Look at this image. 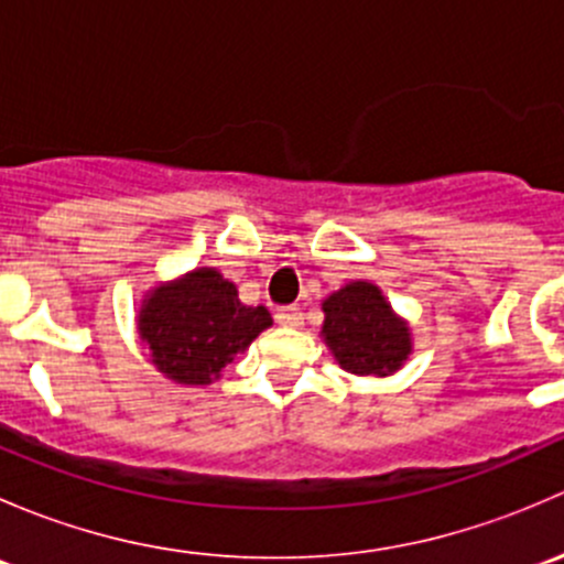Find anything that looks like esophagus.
<instances>
[{
  "instance_id": "1",
  "label": "esophagus",
  "mask_w": 564,
  "mask_h": 564,
  "mask_svg": "<svg viewBox=\"0 0 564 564\" xmlns=\"http://www.w3.org/2000/svg\"><path fill=\"white\" fill-rule=\"evenodd\" d=\"M275 322L283 324V327H300L303 324V311L297 305H286V308L275 311Z\"/></svg>"
}]
</instances>
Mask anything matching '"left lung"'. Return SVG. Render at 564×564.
<instances>
[{"label": "left lung", "mask_w": 564, "mask_h": 564, "mask_svg": "<svg viewBox=\"0 0 564 564\" xmlns=\"http://www.w3.org/2000/svg\"><path fill=\"white\" fill-rule=\"evenodd\" d=\"M324 344L344 371L357 377H390L412 355V333L382 289L351 281L322 303Z\"/></svg>", "instance_id": "left-lung-1"}]
</instances>
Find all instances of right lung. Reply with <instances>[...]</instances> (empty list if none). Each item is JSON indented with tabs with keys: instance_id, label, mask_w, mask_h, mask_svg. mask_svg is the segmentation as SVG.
Masks as SVG:
<instances>
[{
	"instance_id": "add662e5",
	"label": "right lung",
	"mask_w": 564,
	"mask_h": 564,
	"mask_svg": "<svg viewBox=\"0 0 564 564\" xmlns=\"http://www.w3.org/2000/svg\"><path fill=\"white\" fill-rule=\"evenodd\" d=\"M272 324L264 305H246L215 267H198L147 294L139 335L158 371L176 384H209Z\"/></svg>"
}]
</instances>
